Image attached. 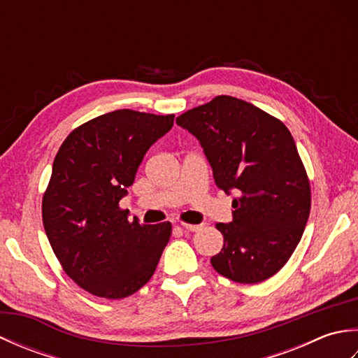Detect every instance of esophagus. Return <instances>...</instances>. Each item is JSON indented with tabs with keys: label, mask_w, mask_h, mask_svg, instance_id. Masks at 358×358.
<instances>
[{
	"label": "esophagus",
	"mask_w": 358,
	"mask_h": 358,
	"mask_svg": "<svg viewBox=\"0 0 358 358\" xmlns=\"http://www.w3.org/2000/svg\"><path fill=\"white\" fill-rule=\"evenodd\" d=\"M181 229L189 231V232H196L201 229V224H187V223H181Z\"/></svg>",
	"instance_id": "obj_1"
}]
</instances>
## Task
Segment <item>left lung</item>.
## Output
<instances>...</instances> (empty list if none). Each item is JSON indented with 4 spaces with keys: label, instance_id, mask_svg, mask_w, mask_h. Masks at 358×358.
<instances>
[{
    "label": "left lung",
    "instance_id": "8db88e82",
    "mask_svg": "<svg viewBox=\"0 0 358 358\" xmlns=\"http://www.w3.org/2000/svg\"><path fill=\"white\" fill-rule=\"evenodd\" d=\"M177 124L200 140L217 186L238 192L234 222L215 224L224 243L210 258L212 268L245 285L275 275L300 243L310 212V183L289 129L229 95L185 112Z\"/></svg>",
    "mask_w": 358,
    "mask_h": 358
}]
</instances>
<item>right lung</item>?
I'll return each instance as SVG.
<instances>
[{
  "instance_id": "add662e5",
  "label": "right lung",
  "mask_w": 358,
  "mask_h": 358,
  "mask_svg": "<svg viewBox=\"0 0 358 358\" xmlns=\"http://www.w3.org/2000/svg\"><path fill=\"white\" fill-rule=\"evenodd\" d=\"M173 113L120 109L75 127L53 159L41 203L45 235L63 271L89 294L124 299L154 275L169 222H129L120 200Z\"/></svg>"
}]
</instances>
